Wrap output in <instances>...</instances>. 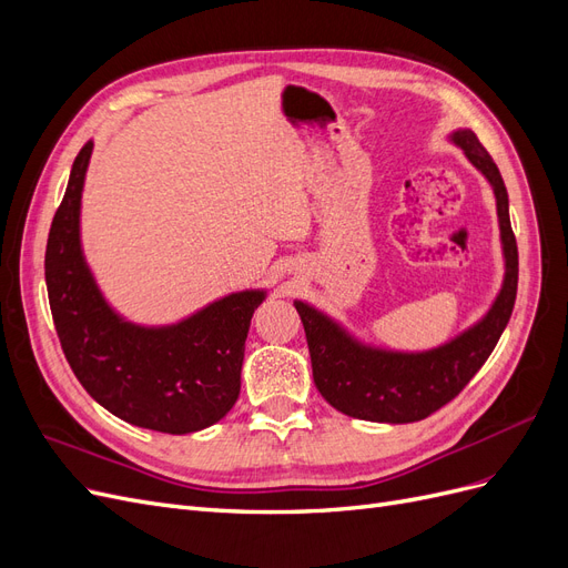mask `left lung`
I'll use <instances>...</instances> for the list:
<instances>
[{"label":"left lung","mask_w":568,"mask_h":568,"mask_svg":"<svg viewBox=\"0 0 568 568\" xmlns=\"http://www.w3.org/2000/svg\"><path fill=\"white\" fill-rule=\"evenodd\" d=\"M450 140L490 182L505 253V282L486 317L453 341L422 353L372 348L353 338L338 322L296 301L313 379L322 398L338 412L365 422L409 424L426 419L450 403L484 367L511 317L519 284V251L509 222V199L500 170L471 130H457Z\"/></svg>","instance_id":"obj_1"}]
</instances>
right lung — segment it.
I'll list each match as a JSON object with an SVG mask.
<instances>
[{"label":"right lung","mask_w":568,"mask_h":568,"mask_svg":"<svg viewBox=\"0 0 568 568\" xmlns=\"http://www.w3.org/2000/svg\"><path fill=\"white\" fill-rule=\"evenodd\" d=\"M92 146L88 142L75 156L44 253L63 355L84 390L111 415L161 434L201 432L239 398L244 343L265 291H239L168 326L120 317L101 296L80 246V199Z\"/></svg>","instance_id":"add662e5"}]
</instances>
